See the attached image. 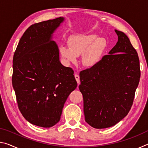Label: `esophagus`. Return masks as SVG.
Here are the masks:
<instances>
[{"mask_svg":"<svg viewBox=\"0 0 148 148\" xmlns=\"http://www.w3.org/2000/svg\"><path fill=\"white\" fill-rule=\"evenodd\" d=\"M74 77H75V78H76V82H77V84L79 85V84H80V81H79V75H77V74H75V75H74Z\"/></svg>","mask_w":148,"mask_h":148,"instance_id":"1","label":"esophagus"}]
</instances>
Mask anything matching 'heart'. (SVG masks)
I'll list each match as a JSON object with an SVG mask.
<instances>
[{
  "mask_svg": "<svg viewBox=\"0 0 148 148\" xmlns=\"http://www.w3.org/2000/svg\"><path fill=\"white\" fill-rule=\"evenodd\" d=\"M70 47L62 46L60 53L67 63H75L77 57L82 55V64L86 67H93L101 61L107 43L103 38L97 34H80L72 36L69 40Z\"/></svg>",
  "mask_w": 148,
  "mask_h": 148,
  "instance_id": "heart-1",
  "label": "heart"
}]
</instances>
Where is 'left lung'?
Segmentation results:
<instances>
[{"label":"left lung","instance_id":"obj_1","mask_svg":"<svg viewBox=\"0 0 148 148\" xmlns=\"http://www.w3.org/2000/svg\"><path fill=\"white\" fill-rule=\"evenodd\" d=\"M96 66L80 72L85 120L95 129L112 127L128 114L138 86V53L124 32Z\"/></svg>","mask_w":148,"mask_h":148}]
</instances>
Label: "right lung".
I'll return each mask as SVG.
<instances>
[{
    "mask_svg": "<svg viewBox=\"0 0 148 148\" xmlns=\"http://www.w3.org/2000/svg\"><path fill=\"white\" fill-rule=\"evenodd\" d=\"M63 17L30 26L13 58L12 86L19 109L29 123L49 128L61 119L67 98L77 87L71 68L59 61L53 35Z\"/></svg>",
    "mask_w": 148,
    "mask_h": 148,
    "instance_id": "obj_1",
    "label": "right lung"
}]
</instances>
